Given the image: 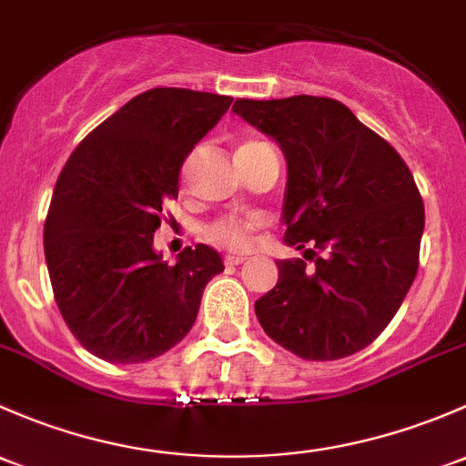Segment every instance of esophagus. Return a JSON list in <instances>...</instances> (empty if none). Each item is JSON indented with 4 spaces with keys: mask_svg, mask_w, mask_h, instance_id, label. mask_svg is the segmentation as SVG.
I'll return each mask as SVG.
<instances>
[{
    "mask_svg": "<svg viewBox=\"0 0 466 466\" xmlns=\"http://www.w3.org/2000/svg\"><path fill=\"white\" fill-rule=\"evenodd\" d=\"M244 260H247V258H242V256H227V258H224V265H227V267H238V265H242Z\"/></svg>",
    "mask_w": 466,
    "mask_h": 466,
    "instance_id": "1",
    "label": "esophagus"
}]
</instances>
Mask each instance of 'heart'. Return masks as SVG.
<instances>
[{"label":"heart","mask_w":466,"mask_h":466,"mask_svg":"<svg viewBox=\"0 0 466 466\" xmlns=\"http://www.w3.org/2000/svg\"><path fill=\"white\" fill-rule=\"evenodd\" d=\"M260 143L262 141H247L242 143L238 150L260 146ZM251 233H253V224L247 222V219H238V218H219L204 228V238L208 239L213 247L227 248V251H242V248H247L248 239H251Z\"/></svg>","instance_id":"b5f03b06"}]
</instances>
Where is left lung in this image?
Instances as JSON below:
<instances>
[{"label": "left lung", "mask_w": 466, "mask_h": 466, "mask_svg": "<svg viewBox=\"0 0 466 466\" xmlns=\"http://www.w3.org/2000/svg\"><path fill=\"white\" fill-rule=\"evenodd\" d=\"M233 112L280 143L285 239L309 247L305 260L278 262L258 320L307 361L350 357L386 329L420 267L424 201L409 166L334 98H238Z\"/></svg>", "instance_id": "8db88e82"}]
</instances>
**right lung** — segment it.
<instances>
[{
	"mask_svg": "<svg viewBox=\"0 0 466 466\" xmlns=\"http://www.w3.org/2000/svg\"><path fill=\"white\" fill-rule=\"evenodd\" d=\"M231 103L208 91L147 89L91 129L62 167L45 222L46 267L62 319L98 359L161 357L190 332L204 287L224 271L206 244L167 267L152 238L179 195L186 157Z\"/></svg>",
	"mask_w": 466,
	"mask_h": 466,
	"instance_id": "right-lung-1",
	"label": "right lung"
}]
</instances>
